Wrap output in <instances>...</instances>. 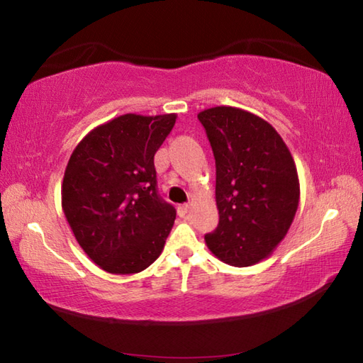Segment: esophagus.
<instances>
[{
  "label": "esophagus",
  "instance_id": "34e87169",
  "mask_svg": "<svg viewBox=\"0 0 363 363\" xmlns=\"http://www.w3.org/2000/svg\"><path fill=\"white\" fill-rule=\"evenodd\" d=\"M189 209H190V204H179L177 206V213H179V217H186Z\"/></svg>",
  "mask_w": 363,
  "mask_h": 363
}]
</instances>
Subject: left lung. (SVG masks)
<instances>
[{
  "label": "left lung",
  "instance_id": "1",
  "mask_svg": "<svg viewBox=\"0 0 363 363\" xmlns=\"http://www.w3.org/2000/svg\"><path fill=\"white\" fill-rule=\"evenodd\" d=\"M198 120L213 151L220 215L204 240L225 264L251 267L274 251L295 218V160L276 129L251 112L217 106L199 112Z\"/></svg>",
  "mask_w": 363,
  "mask_h": 363
}]
</instances>
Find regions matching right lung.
Listing matches in <instances>:
<instances>
[{
	"mask_svg": "<svg viewBox=\"0 0 363 363\" xmlns=\"http://www.w3.org/2000/svg\"><path fill=\"white\" fill-rule=\"evenodd\" d=\"M176 113H126L95 128L65 168L62 209L84 252L112 274H134L156 260L176 218L157 191L154 154Z\"/></svg>",
	"mask_w": 363,
	"mask_h": 363,
	"instance_id": "add662e5",
	"label": "right lung"
}]
</instances>
